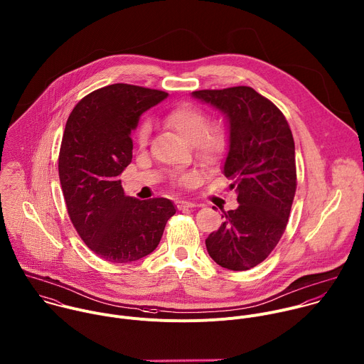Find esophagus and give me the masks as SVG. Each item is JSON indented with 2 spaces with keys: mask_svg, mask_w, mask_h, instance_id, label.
Masks as SVG:
<instances>
[{
  "mask_svg": "<svg viewBox=\"0 0 364 364\" xmlns=\"http://www.w3.org/2000/svg\"><path fill=\"white\" fill-rule=\"evenodd\" d=\"M196 205H197L196 203L186 201V200H180V201H177V207H178V210H183V208H193V207H196Z\"/></svg>",
  "mask_w": 364,
  "mask_h": 364,
  "instance_id": "obj_1",
  "label": "esophagus"
}]
</instances>
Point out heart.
<instances>
[{
	"label": "heart",
	"mask_w": 364,
	"mask_h": 364,
	"mask_svg": "<svg viewBox=\"0 0 364 364\" xmlns=\"http://www.w3.org/2000/svg\"><path fill=\"white\" fill-rule=\"evenodd\" d=\"M164 123L174 130L186 141L193 143L197 156L207 163L215 161L225 150L227 136L223 127H208L207 114L197 106L181 105L170 110ZM150 136V123L144 122L137 130V141L140 146H146ZM187 177L184 181H190Z\"/></svg>",
	"instance_id": "b5f03b06"
}]
</instances>
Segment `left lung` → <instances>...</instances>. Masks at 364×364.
Returning a JSON list of instances; mask_svg holds the SVG:
<instances>
[{
	"label": "left lung",
	"mask_w": 364,
	"mask_h": 364,
	"mask_svg": "<svg viewBox=\"0 0 364 364\" xmlns=\"http://www.w3.org/2000/svg\"><path fill=\"white\" fill-rule=\"evenodd\" d=\"M191 96L220 110L227 122L228 151L223 173L238 207L224 213L205 247L220 267L247 271L279 242L296 190L295 143L282 112L250 86L196 90Z\"/></svg>",
	"instance_id": "1"
}]
</instances>
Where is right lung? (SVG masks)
Instances as JSON below:
<instances>
[{
  "label": "right lung",
  "instance_id": "obj_1",
  "mask_svg": "<svg viewBox=\"0 0 364 364\" xmlns=\"http://www.w3.org/2000/svg\"><path fill=\"white\" fill-rule=\"evenodd\" d=\"M167 96L109 85L85 96L66 122L59 180L68 214L83 242L105 261L129 264L151 254L176 214L171 200L129 197L119 180L132 161V132L140 116Z\"/></svg>",
  "mask_w": 364,
  "mask_h": 364
}]
</instances>
